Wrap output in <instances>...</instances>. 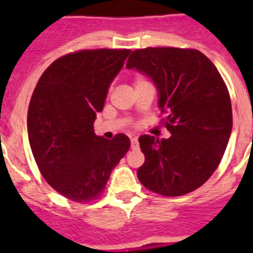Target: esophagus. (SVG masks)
<instances>
[{"instance_id":"esophagus-1","label":"esophagus","mask_w":253,"mask_h":253,"mask_svg":"<svg viewBox=\"0 0 253 253\" xmlns=\"http://www.w3.org/2000/svg\"><path fill=\"white\" fill-rule=\"evenodd\" d=\"M138 147H139L138 139L136 138L131 139V148H132V150H138Z\"/></svg>"}]
</instances>
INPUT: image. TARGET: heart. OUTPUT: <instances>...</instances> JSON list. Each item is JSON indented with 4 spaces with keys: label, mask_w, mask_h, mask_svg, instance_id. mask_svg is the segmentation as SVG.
Here are the masks:
<instances>
[{
    "label": "heart",
    "mask_w": 253,
    "mask_h": 253,
    "mask_svg": "<svg viewBox=\"0 0 253 253\" xmlns=\"http://www.w3.org/2000/svg\"><path fill=\"white\" fill-rule=\"evenodd\" d=\"M143 84H148V80H147V79H144V77H142V76L135 77V80H134L135 87L139 86V85H143ZM110 91H111V86L109 87V93H110Z\"/></svg>",
    "instance_id": "heart-1"
}]
</instances>
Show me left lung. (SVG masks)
Instances as JSON below:
<instances>
[{
	"instance_id": "8db88e82",
	"label": "left lung",
	"mask_w": 253,
	"mask_h": 253,
	"mask_svg": "<svg viewBox=\"0 0 253 253\" xmlns=\"http://www.w3.org/2000/svg\"><path fill=\"white\" fill-rule=\"evenodd\" d=\"M127 68H136L159 89L160 123L169 139L139 138L144 164L138 178L148 190L178 197L204 185L223 158L232 128L230 93L216 67L194 48L135 49Z\"/></svg>"
}]
</instances>
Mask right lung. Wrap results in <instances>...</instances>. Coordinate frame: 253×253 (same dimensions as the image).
<instances>
[{
    "mask_svg": "<svg viewBox=\"0 0 253 253\" xmlns=\"http://www.w3.org/2000/svg\"><path fill=\"white\" fill-rule=\"evenodd\" d=\"M130 49H80L45 69L31 95L27 132L44 180L79 204L101 197L110 173L130 150V139L97 136L93 123L102 111L109 85Z\"/></svg>",
    "mask_w": 253,
    "mask_h": 253,
    "instance_id": "add662e5",
    "label": "right lung"
}]
</instances>
